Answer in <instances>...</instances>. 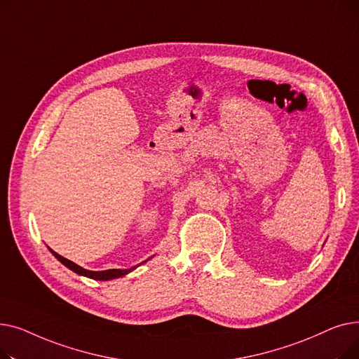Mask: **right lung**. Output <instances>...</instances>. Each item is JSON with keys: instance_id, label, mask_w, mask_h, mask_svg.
Masks as SVG:
<instances>
[{"instance_id": "add662e5", "label": "right lung", "mask_w": 359, "mask_h": 359, "mask_svg": "<svg viewBox=\"0 0 359 359\" xmlns=\"http://www.w3.org/2000/svg\"><path fill=\"white\" fill-rule=\"evenodd\" d=\"M49 249V248H48ZM50 250V253L58 259L64 266H67L68 269H71L72 272H75L77 275H81V276H87V278H90V279H96V280H110V279H116V278H121V276H125V275H128L129 272H132L134 269H137L138 266H134V268H129V269H107V271H99V272H96V271H88V269H84V268H81V266H79L77 263H74V262H71V260H68V259H65V257H62L61 255H58L56 252H53L52 249H49ZM147 262V260H145ZM144 263V262H142Z\"/></svg>"}]
</instances>
